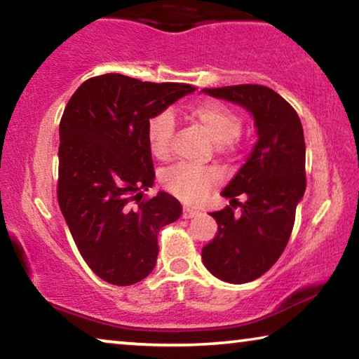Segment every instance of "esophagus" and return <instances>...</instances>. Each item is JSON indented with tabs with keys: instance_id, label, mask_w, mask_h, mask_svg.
<instances>
[{
	"instance_id": "esophagus-1",
	"label": "esophagus",
	"mask_w": 359,
	"mask_h": 359,
	"mask_svg": "<svg viewBox=\"0 0 359 359\" xmlns=\"http://www.w3.org/2000/svg\"><path fill=\"white\" fill-rule=\"evenodd\" d=\"M200 215V211H196L194 208H190V206H185L184 208V213H182V216H184L185 219H190V218H196V216Z\"/></svg>"
}]
</instances>
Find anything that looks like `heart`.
I'll return each mask as SVG.
<instances>
[{
    "mask_svg": "<svg viewBox=\"0 0 359 359\" xmlns=\"http://www.w3.org/2000/svg\"><path fill=\"white\" fill-rule=\"evenodd\" d=\"M187 117L200 128H203L216 144H229L239 136L242 128L239 115L228 105L215 102V100H203V102L191 105ZM174 128V115L170 112H161L149 118L146 125V140L154 158H168ZM219 179V172L215 169L179 164L164 170L161 175V184L175 198L187 203H195L203 198L215 185H218Z\"/></svg>",
    "mask_w": 359,
    "mask_h": 359,
    "instance_id": "b5f03b06",
    "label": "heart"
}]
</instances>
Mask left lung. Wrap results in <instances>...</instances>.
<instances>
[{"mask_svg": "<svg viewBox=\"0 0 359 359\" xmlns=\"http://www.w3.org/2000/svg\"><path fill=\"white\" fill-rule=\"evenodd\" d=\"M203 93L249 110L259 136L245 164L221 191L232 208L236 196H245L241 215L234 217L231 206L213 211L218 232L201 250L210 273L242 285L269 271L290 241L306 190L304 133L296 110L266 86H226Z\"/></svg>", "mask_w": 359, "mask_h": 359, "instance_id": "left-lung-1", "label": "left lung"}]
</instances>
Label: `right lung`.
I'll use <instances>...</instances> for the list:
<instances>
[{
    "mask_svg": "<svg viewBox=\"0 0 359 359\" xmlns=\"http://www.w3.org/2000/svg\"><path fill=\"white\" fill-rule=\"evenodd\" d=\"M194 90L109 73L84 81L65 107L58 205L86 264L110 285L146 278L159 231L180 218L179 200L165 191L141 200L154 184L146 125Z\"/></svg>",
    "mask_w": 359,
    "mask_h": 359,
    "instance_id": "obj_1",
    "label": "right lung"
}]
</instances>
